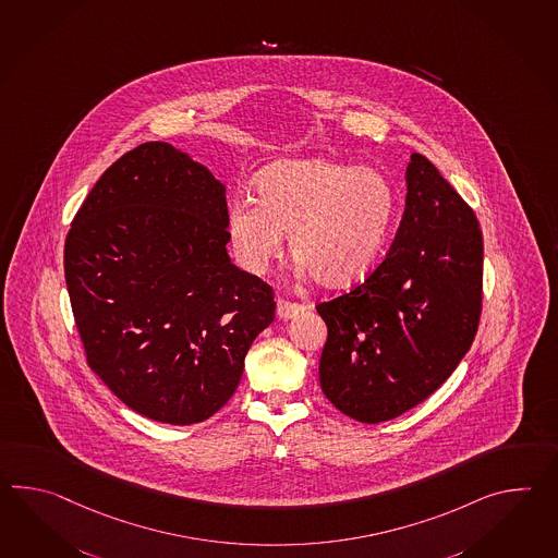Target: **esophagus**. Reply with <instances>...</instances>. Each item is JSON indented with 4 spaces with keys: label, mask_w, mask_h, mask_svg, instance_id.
Returning <instances> with one entry per match:
<instances>
[{
    "label": "esophagus",
    "mask_w": 558,
    "mask_h": 558,
    "mask_svg": "<svg viewBox=\"0 0 558 558\" xmlns=\"http://www.w3.org/2000/svg\"><path fill=\"white\" fill-rule=\"evenodd\" d=\"M304 306L302 304H296V302H288V300H278V306H276V314H278V318L280 320H290V318H294L298 314H302L304 312Z\"/></svg>",
    "instance_id": "1"
}]
</instances>
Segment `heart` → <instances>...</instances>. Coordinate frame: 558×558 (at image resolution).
I'll list each match as a JSON object with an SVG mask.
<instances>
[{
    "mask_svg": "<svg viewBox=\"0 0 558 558\" xmlns=\"http://www.w3.org/2000/svg\"><path fill=\"white\" fill-rule=\"evenodd\" d=\"M258 196L228 206L238 264L250 274L266 272L290 234L292 256L330 288L356 284L372 272L397 220L390 178L342 161H278L258 178Z\"/></svg>",
    "mask_w": 558,
    "mask_h": 558,
    "instance_id": "obj_1",
    "label": "heart"
}]
</instances>
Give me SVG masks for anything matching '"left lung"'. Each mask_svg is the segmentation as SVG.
<instances>
[{
  "label": "left lung",
  "instance_id": "obj_1",
  "mask_svg": "<svg viewBox=\"0 0 558 558\" xmlns=\"http://www.w3.org/2000/svg\"><path fill=\"white\" fill-rule=\"evenodd\" d=\"M483 302V232L471 206L422 154L385 260L354 290L318 304L328 326L320 386L366 424L392 421L445 385L469 352Z\"/></svg>",
  "mask_w": 558,
  "mask_h": 558
}]
</instances>
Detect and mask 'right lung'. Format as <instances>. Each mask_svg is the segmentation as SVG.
I'll list each match as a JSON object with an SVG mask.
<instances>
[{
    "label": "right lung",
    "instance_id": "obj_1",
    "mask_svg": "<svg viewBox=\"0 0 558 558\" xmlns=\"http://www.w3.org/2000/svg\"><path fill=\"white\" fill-rule=\"evenodd\" d=\"M226 186L190 154L146 142L101 173L65 238L87 364L125 407L196 424L234 395L272 288L228 256Z\"/></svg>",
    "mask_w": 558,
    "mask_h": 558
}]
</instances>
